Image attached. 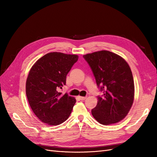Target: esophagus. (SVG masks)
<instances>
[{
    "label": "esophagus",
    "instance_id": "34e87169",
    "mask_svg": "<svg viewBox=\"0 0 157 157\" xmlns=\"http://www.w3.org/2000/svg\"><path fill=\"white\" fill-rule=\"evenodd\" d=\"M78 98L79 100H82V101H83V100H85L86 98V96H79Z\"/></svg>",
    "mask_w": 157,
    "mask_h": 157
}]
</instances>
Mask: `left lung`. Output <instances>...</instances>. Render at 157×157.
Returning a JSON list of instances; mask_svg holds the SVG:
<instances>
[{
	"mask_svg": "<svg viewBox=\"0 0 157 157\" xmlns=\"http://www.w3.org/2000/svg\"><path fill=\"white\" fill-rule=\"evenodd\" d=\"M96 84L103 92L92 110L94 119L103 125L121 121L128 115L134 98V83L129 65L118 55L108 51L87 54Z\"/></svg>",
	"mask_w": 157,
	"mask_h": 157,
	"instance_id": "obj_1",
	"label": "left lung"
}]
</instances>
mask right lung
<instances>
[{
    "label": "right lung",
    "instance_id": "1",
    "mask_svg": "<svg viewBox=\"0 0 157 157\" xmlns=\"http://www.w3.org/2000/svg\"><path fill=\"white\" fill-rule=\"evenodd\" d=\"M78 56L53 52L44 55L32 67L26 81V96L36 117L50 125L61 124L69 118L76 102L59 90Z\"/></svg>",
    "mask_w": 157,
    "mask_h": 157
}]
</instances>
